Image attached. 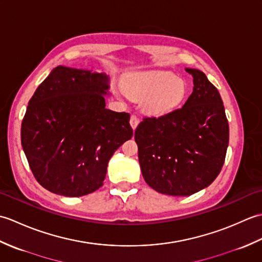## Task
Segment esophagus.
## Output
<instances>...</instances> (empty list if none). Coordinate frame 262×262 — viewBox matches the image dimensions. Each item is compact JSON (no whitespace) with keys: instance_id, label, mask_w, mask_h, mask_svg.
Segmentation results:
<instances>
[{"instance_id":"obj_1","label":"esophagus","mask_w":262,"mask_h":262,"mask_svg":"<svg viewBox=\"0 0 262 262\" xmlns=\"http://www.w3.org/2000/svg\"><path fill=\"white\" fill-rule=\"evenodd\" d=\"M138 122H140V119H138V117L137 116H135V115H132L130 116V120H129V124H130V126H132V128L133 129H136V127H137V125H138Z\"/></svg>"}]
</instances>
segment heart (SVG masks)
Here are the masks:
<instances>
[{"mask_svg": "<svg viewBox=\"0 0 262 262\" xmlns=\"http://www.w3.org/2000/svg\"><path fill=\"white\" fill-rule=\"evenodd\" d=\"M125 92L132 99H145L147 113L164 115L181 103L186 84L171 72L148 71L132 75L125 83Z\"/></svg>", "mask_w": 262, "mask_h": 262, "instance_id": "b5f03b06", "label": "heart"}]
</instances>
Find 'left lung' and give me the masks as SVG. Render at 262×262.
<instances>
[{
  "label": "left lung",
  "instance_id": "left-lung-1",
  "mask_svg": "<svg viewBox=\"0 0 262 262\" xmlns=\"http://www.w3.org/2000/svg\"><path fill=\"white\" fill-rule=\"evenodd\" d=\"M193 90L181 108L144 117L135 130L144 180L158 192L189 196L220 174L229 145V121L217 89L199 70L186 69Z\"/></svg>",
  "mask_w": 262,
  "mask_h": 262
}]
</instances>
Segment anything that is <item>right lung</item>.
I'll return each mask as SVG.
<instances>
[{
	"mask_svg": "<svg viewBox=\"0 0 262 262\" xmlns=\"http://www.w3.org/2000/svg\"><path fill=\"white\" fill-rule=\"evenodd\" d=\"M107 81L57 66L31 97L21 144L33 177L51 192L81 197L98 190L110 158L132 138L129 114L105 108Z\"/></svg>",
	"mask_w": 262,
	"mask_h": 262,
	"instance_id": "add662e5",
	"label": "right lung"
}]
</instances>
